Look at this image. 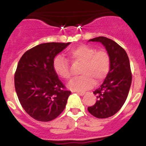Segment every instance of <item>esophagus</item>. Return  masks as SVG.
<instances>
[{"instance_id": "esophagus-1", "label": "esophagus", "mask_w": 146, "mask_h": 146, "mask_svg": "<svg viewBox=\"0 0 146 146\" xmlns=\"http://www.w3.org/2000/svg\"><path fill=\"white\" fill-rule=\"evenodd\" d=\"M76 93H77V94H78V95H81V96H83V95H84V92H76Z\"/></svg>"}]
</instances>
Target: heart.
<instances>
[{"label": "heart", "instance_id": "obj_1", "mask_svg": "<svg viewBox=\"0 0 146 146\" xmlns=\"http://www.w3.org/2000/svg\"><path fill=\"white\" fill-rule=\"evenodd\" d=\"M68 57L74 64H82L80 73L82 75L72 80L69 88L73 91H82L100 84L107 77L111 68V59L105 49L97 50L95 47L81 44L68 51ZM56 74L64 80L72 78V70L69 62L63 56H58L54 60Z\"/></svg>", "mask_w": 146, "mask_h": 146}]
</instances>
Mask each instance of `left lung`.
I'll return each instance as SVG.
<instances>
[{
	"label": "left lung",
	"mask_w": 146,
	"mask_h": 146,
	"mask_svg": "<svg viewBox=\"0 0 146 146\" xmlns=\"http://www.w3.org/2000/svg\"><path fill=\"white\" fill-rule=\"evenodd\" d=\"M89 41L102 43L110 56L109 74L100 87L93 92L98 100L87 108L93 116L107 118L117 113L127 99L132 82L130 61L124 48L112 39L99 36Z\"/></svg>",
	"instance_id": "8db88e82"
}]
</instances>
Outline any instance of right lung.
<instances>
[{
	"label": "right lung",
	"instance_id": "1",
	"mask_svg": "<svg viewBox=\"0 0 146 146\" xmlns=\"http://www.w3.org/2000/svg\"><path fill=\"white\" fill-rule=\"evenodd\" d=\"M70 43H44L23 54L14 75L16 94L22 108L41 122L54 120L63 112L71 91L54 69V57Z\"/></svg>",
	"mask_w": 146,
	"mask_h": 146
}]
</instances>
